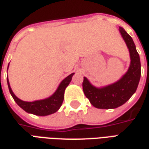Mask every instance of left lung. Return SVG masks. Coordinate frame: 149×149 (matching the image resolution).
<instances>
[{
    "label": "left lung",
    "instance_id": "left-lung-1",
    "mask_svg": "<svg viewBox=\"0 0 149 149\" xmlns=\"http://www.w3.org/2000/svg\"><path fill=\"white\" fill-rule=\"evenodd\" d=\"M119 31L130 51L131 62L128 71L118 82L102 88L95 87L83 78V92L97 109H115L122 106L135 93L141 79V61L134 42L123 28L120 27Z\"/></svg>",
    "mask_w": 149,
    "mask_h": 149
}]
</instances>
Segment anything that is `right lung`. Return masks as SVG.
<instances>
[{"instance_id":"1","label":"right lung","mask_w":149,"mask_h":149,"mask_svg":"<svg viewBox=\"0 0 149 149\" xmlns=\"http://www.w3.org/2000/svg\"><path fill=\"white\" fill-rule=\"evenodd\" d=\"M73 75L74 73H72L70 74V75L67 76V78H65L59 84L56 91L51 97L43 100L34 101V102H24V101L19 99L12 91L8 79L7 82L8 90L12 97H13L14 101L17 102V105L20 108H22L27 113H30L32 114L37 115V116H47V115L52 114L56 111H58V109L60 108L64 99L65 89L69 85Z\"/></svg>"}]
</instances>
